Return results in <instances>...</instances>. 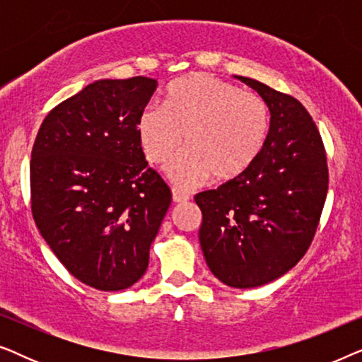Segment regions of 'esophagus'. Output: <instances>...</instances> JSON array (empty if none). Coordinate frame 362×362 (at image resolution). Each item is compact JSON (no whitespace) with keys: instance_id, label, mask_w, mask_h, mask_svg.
Masks as SVG:
<instances>
[{"instance_id":"obj_1","label":"esophagus","mask_w":362,"mask_h":362,"mask_svg":"<svg viewBox=\"0 0 362 362\" xmlns=\"http://www.w3.org/2000/svg\"><path fill=\"white\" fill-rule=\"evenodd\" d=\"M173 201L175 202H186L189 201V194L186 191L177 189V187H173Z\"/></svg>"}]
</instances>
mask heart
<instances>
[{
  "label": "heart",
  "mask_w": 362,
  "mask_h": 362,
  "mask_svg": "<svg viewBox=\"0 0 362 362\" xmlns=\"http://www.w3.org/2000/svg\"><path fill=\"white\" fill-rule=\"evenodd\" d=\"M138 136L148 161L165 163L177 186L201 185L207 177L235 180L264 150L270 112L255 93L206 74H194L168 87L161 103H150L138 118Z\"/></svg>",
  "instance_id": "b5f03b06"
}]
</instances>
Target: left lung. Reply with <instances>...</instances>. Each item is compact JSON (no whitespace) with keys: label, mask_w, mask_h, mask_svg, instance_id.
<instances>
[{"label":"left lung","mask_w":362,"mask_h":362,"mask_svg":"<svg viewBox=\"0 0 362 362\" xmlns=\"http://www.w3.org/2000/svg\"><path fill=\"white\" fill-rule=\"evenodd\" d=\"M235 78L269 105V136L244 175L194 201L212 275L232 288H255L285 275L308 250L328 192V166L318 128L296 98Z\"/></svg>","instance_id":"left-lung-1"}]
</instances>
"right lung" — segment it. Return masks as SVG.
<instances>
[{
  "instance_id": "1",
  "label": "right lung",
  "mask_w": 362,
  "mask_h": 362,
  "mask_svg": "<svg viewBox=\"0 0 362 362\" xmlns=\"http://www.w3.org/2000/svg\"><path fill=\"white\" fill-rule=\"evenodd\" d=\"M155 78H102L59 103L31 153L33 217L82 284L125 290L145 275L171 191L148 168L138 118Z\"/></svg>"
}]
</instances>
